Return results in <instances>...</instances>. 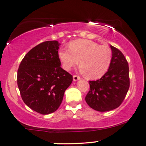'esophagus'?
<instances>
[{"mask_svg": "<svg viewBox=\"0 0 146 146\" xmlns=\"http://www.w3.org/2000/svg\"><path fill=\"white\" fill-rule=\"evenodd\" d=\"M80 80V77H79L78 75H73V81H78V80Z\"/></svg>", "mask_w": 146, "mask_h": 146, "instance_id": "esophagus-1", "label": "esophagus"}]
</instances>
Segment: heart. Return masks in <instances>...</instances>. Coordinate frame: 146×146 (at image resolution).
Returning <instances> with one entry per match:
<instances>
[{
  "instance_id": "heart-1",
  "label": "heart",
  "mask_w": 146,
  "mask_h": 146,
  "mask_svg": "<svg viewBox=\"0 0 146 146\" xmlns=\"http://www.w3.org/2000/svg\"><path fill=\"white\" fill-rule=\"evenodd\" d=\"M68 49L58 51V59L65 71H69L78 64L80 71L90 79L101 78L108 71L112 61V51L108 46L100 45L89 40L71 42Z\"/></svg>"
}]
</instances>
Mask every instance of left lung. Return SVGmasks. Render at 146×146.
Wrapping results in <instances>:
<instances>
[{"label": "left lung", "instance_id": "8db88e82", "mask_svg": "<svg viewBox=\"0 0 146 146\" xmlns=\"http://www.w3.org/2000/svg\"><path fill=\"white\" fill-rule=\"evenodd\" d=\"M110 46V67L100 80L89 81L90 90L85 98L90 108L100 112L110 111L119 106L130 86L128 62L118 48Z\"/></svg>", "mask_w": 146, "mask_h": 146}]
</instances>
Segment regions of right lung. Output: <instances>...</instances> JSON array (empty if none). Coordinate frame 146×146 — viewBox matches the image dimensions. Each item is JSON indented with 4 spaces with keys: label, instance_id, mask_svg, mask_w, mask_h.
Here are the masks:
<instances>
[{
    "label": "right lung",
    "instance_id": "right-lung-1",
    "mask_svg": "<svg viewBox=\"0 0 146 146\" xmlns=\"http://www.w3.org/2000/svg\"><path fill=\"white\" fill-rule=\"evenodd\" d=\"M56 40L38 44L25 55L18 70L21 98L27 106L42 115L58 110L73 77L61 68Z\"/></svg>",
    "mask_w": 146,
    "mask_h": 146
}]
</instances>
